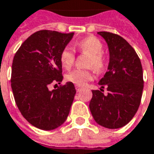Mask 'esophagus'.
Returning a JSON list of instances; mask_svg holds the SVG:
<instances>
[{
  "instance_id": "34e87169",
  "label": "esophagus",
  "mask_w": 154,
  "mask_h": 154,
  "mask_svg": "<svg viewBox=\"0 0 154 154\" xmlns=\"http://www.w3.org/2000/svg\"><path fill=\"white\" fill-rule=\"evenodd\" d=\"M76 89H77V92H79L81 89H82V86H79V85H76Z\"/></svg>"
}]
</instances>
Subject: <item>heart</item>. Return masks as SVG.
Returning a JSON list of instances; mask_svg holds the SVG:
<instances>
[{
	"instance_id": "heart-1",
	"label": "heart",
	"mask_w": 154,
	"mask_h": 154,
	"mask_svg": "<svg viewBox=\"0 0 154 154\" xmlns=\"http://www.w3.org/2000/svg\"><path fill=\"white\" fill-rule=\"evenodd\" d=\"M74 46L82 52L89 55L90 58L87 61L88 67H93L98 72L103 69L105 66V60L102 54L103 46L99 39L94 36H88L83 40L76 42ZM60 60L64 69H69L75 61L74 51L70 47H65L60 54ZM66 78L68 81L82 86L93 80L94 73L91 69H75L68 73Z\"/></svg>"
}]
</instances>
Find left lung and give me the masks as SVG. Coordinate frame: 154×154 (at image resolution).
<instances>
[{
	"mask_svg": "<svg viewBox=\"0 0 154 154\" xmlns=\"http://www.w3.org/2000/svg\"><path fill=\"white\" fill-rule=\"evenodd\" d=\"M107 43L109 53L108 71L99 81L100 90H93L89 108L95 122L115 129L127 125L138 109L143 89V68L136 51L124 38L98 32ZM106 87L107 95L103 94Z\"/></svg>",
	"mask_w": 154,
	"mask_h": 154,
	"instance_id": "left-lung-1",
	"label": "left lung"
}]
</instances>
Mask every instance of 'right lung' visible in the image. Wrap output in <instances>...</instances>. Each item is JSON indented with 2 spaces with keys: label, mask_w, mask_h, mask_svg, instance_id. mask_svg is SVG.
<instances>
[{
  "label": "right lung",
  "mask_w": 154,
  "mask_h": 154,
  "mask_svg": "<svg viewBox=\"0 0 154 154\" xmlns=\"http://www.w3.org/2000/svg\"><path fill=\"white\" fill-rule=\"evenodd\" d=\"M74 33L40 30L31 35L16 52L11 69V88L22 116L34 127L52 130L67 119L76 89L71 82L49 90L63 79L61 51Z\"/></svg>",
  "instance_id": "obj_1"
}]
</instances>
